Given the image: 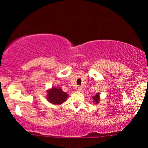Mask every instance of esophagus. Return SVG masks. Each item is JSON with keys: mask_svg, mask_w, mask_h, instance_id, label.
Here are the masks:
<instances>
[{"mask_svg": "<svg viewBox=\"0 0 148 148\" xmlns=\"http://www.w3.org/2000/svg\"><path fill=\"white\" fill-rule=\"evenodd\" d=\"M77 90H78V91H79V92H83V90H84V88L81 87V86H79V87L77 88Z\"/></svg>", "mask_w": 148, "mask_h": 148, "instance_id": "obj_1", "label": "esophagus"}]
</instances>
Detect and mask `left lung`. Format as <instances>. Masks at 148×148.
Returning a JSON list of instances; mask_svg holds the SVG:
<instances>
[{
  "label": "left lung",
  "mask_w": 148,
  "mask_h": 148,
  "mask_svg": "<svg viewBox=\"0 0 148 148\" xmlns=\"http://www.w3.org/2000/svg\"><path fill=\"white\" fill-rule=\"evenodd\" d=\"M92 99H93V101H94L95 103H98L99 101V93H97L96 95H95L94 97H92Z\"/></svg>",
  "instance_id": "1"
}]
</instances>
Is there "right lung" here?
Masks as SVG:
<instances>
[{"label": "right lung", "mask_w": 148, "mask_h": 148, "mask_svg": "<svg viewBox=\"0 0 148 148\" xmlns=\"http://www.w3.org/2000/svg\"><path fill=\"white\" fill-rule=\"evenodd\" d=\"M47 99L50 103L59 105L64 102L68 97V94L62 90L60 88L53 87L47 91Z\"/></svg>", "instance_id": "right-lung-1"}]
</instances>
